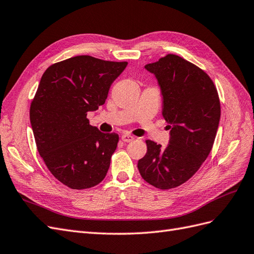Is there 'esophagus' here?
<instances>
[{"label": "esophagus", "instance_id": "obj_1", "mask_svg": "<svg viewBox=\"0 0 254 254\" xmlns=\"http://www.w3.org/2000/svg\"><path fill=\"white\" fill-rule=\"evenodd\" d=\"M122 141L123 142H125V143H129V142H131V141H133L134 140V137L132 136V135H130V134H127V133H125V134H123L122 135Z\"/></svg>", "mask_w": 254, "mask_h": 254}]
</instances>
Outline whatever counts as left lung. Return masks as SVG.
<instances>
[{
	"mask_svg": "<svg viewBox=\"0 0 254 254\" xmlns=\"http://www.w3.org/2000/svg\"><path fill=\"white\" fill-rule=\"evenodd\" d=\"M145 68L156 75L162 91L171 139L164 148L146 140L147 152L137 168L152 187L175 189L191 178L211 152L220 119L218 92L203 70L174 54Z\"/></svg>",
	"mask_w": 254,
	"mask_h": 254,
	"instance_id": "obj_1",
	"label": "left lung"
}]
</instances>
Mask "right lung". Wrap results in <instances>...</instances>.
Returning a JSON list of instances; mask_svg holds the SVG:
<instances>
[{
    "label": "right lung",
    "mask_w": 254,
    "mask_h": 254,
    "mask_svg": "<svg viewBox=\"0 0 254 254\" xmlns=\"http://www.w3.org/2000/svg\"><path fill=\"white\" fill-rule=\"evenodd\" d=\"M128 63L88 55L52 64L42 75L29 109L37 149L55 178L73 190L102 182L119 143L87 114L105 104L112 82Z\"/></svg>",
    "instance_id": "1"
}]
</instances>
